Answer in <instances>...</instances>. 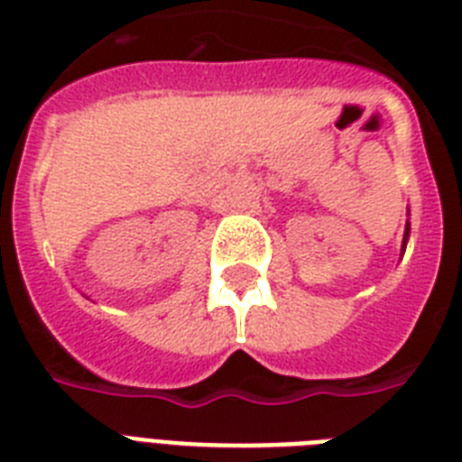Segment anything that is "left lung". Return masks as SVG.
<instances>
[{"label": "left lung", "mask_w": 462, "mask_h": 462, "mask_svg": "<svg viewBox=\"0 0 462 462\" xmlns=\"http://www.w3.org/2000/svg\"><path fill=\"white\" fill-rule=\"evenodd\" d=\"M408 239H410V223H405V235H402V249H401V256L405 254V246H408Z\"/></svg>", "instance_id": "obj_1"}]
</instances>
